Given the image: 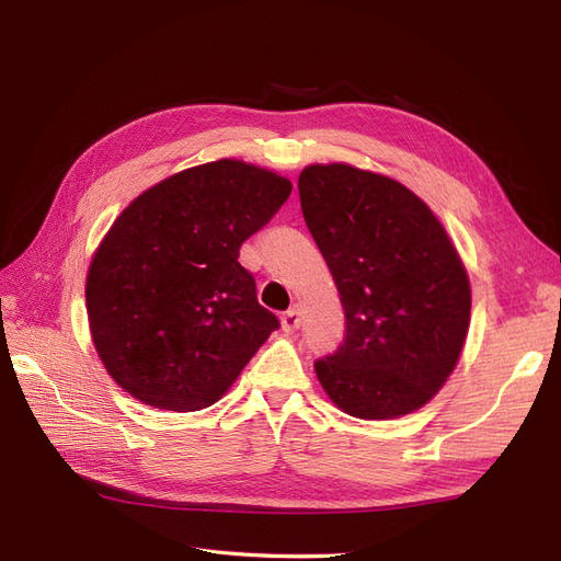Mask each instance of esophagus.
Instances as JSON below:
<instances>
[{
	"mask_svg": "<svg viewBox=\"0 0 561 561\" xmlns=\"http://www.w3.org/2000/svg\"><path fill=\"white\" fill-rule=\"evenodd\" d=\"M299 322H301V309H299V307H293L290 311H285L283 318H280L283 332H295V330H299Z\"/></svg>",
	"mask_w": 561,
	"mask_h": 561,
	"instance_id": "esophagus-1",
	"label": "esophagus"
}]
</instances>
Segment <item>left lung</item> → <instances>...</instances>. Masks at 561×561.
<instances>
[{
    "instance_id": "8db88e82",
    "label": "left lung",
    "mask_w": 561,
    "mask_h": 561,
    "mask_svg": "<svg viewBox=\"0 0 561 561\" xmlns=\"http://www.w3.org/2000/svg\"><path fill=\"white\" fill-rule=\"evenodd\" d=\"M299 201L346 316L342 346L313 365L320 386L355 419L421 410L470 328V280L445 227L398 180L348 163L304 168Z\"/></svg>"
}]
</instances>
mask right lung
Masks as SVG:
<instances>
[{"instance_id": "obj_1", "label": "right lung", "mask_w": 561, "mask_h": 561, "mask_svg": "<svg viewBox=\"0 0 561 561\" xmlns=\"http://www.w3.org/2000/svg\"><path fill=\"white\" fill-rule=\"evenodd\" d=\"M293 182L236 159L186 168L135 198L87 276L93 346L140 402L198 412L222 398L278 318L257 301L239 250Z\"/></svg>"}]
</instances>
